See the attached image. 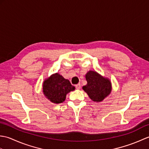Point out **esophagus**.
<instances>
[{
    "label": "esophagus",
    "mask_w": 149,
    "mask_h": 149,
    "mask_svg": "<svg viewBox=\"0 0 149 149\" xmlns=\"http://www.w3.org/2000/svg\"><path fill=\"white\" fill-rule=\"evenodd\" d=\"M75 88H76V89H77V90H79L80 88H81V84L79 83V84H76L75 85Z\"/></svg>",
    "instance_id": "esophagus-1"
}]
</instances>
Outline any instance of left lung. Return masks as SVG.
Instances as JSON below:
<instances>
[{
    "instance_id": "1",
    "label": "left lung",
    "mask_w": 149,
    "mask_h": 149,
    "mask_svg": "<svg viewBox=\"0 0 149 149\" xmlns=\"http://www.w3.org/2000/svg\"><path fill=\"white\" fill-rule=\"evenodd\" d=\"M85 77L87 84L83 87V89L94 102H101L110 94L111 83L109 79L91 70L87 72Z\"/></svg>"
}]
</instances>
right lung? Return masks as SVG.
Listing matches in <instances>:
<instances>
[{
    "instance_id": "1",
    "label": "right lung",
    "mask_w": 149,
    "mask_h": 149,
    "mask_svg": "<svg viewBox=\"0 0 149 149\" xmlns=\"http://www.w3.org/2000/svg\"><path fill=\"white\" fill-rule=\"evenodd\" d=\"M74 90L75 87L70 81L58 73L50 75L43 83V94L50 102L55 104L64 102L66 94Z\"/></svg>"
}]
</instances>
